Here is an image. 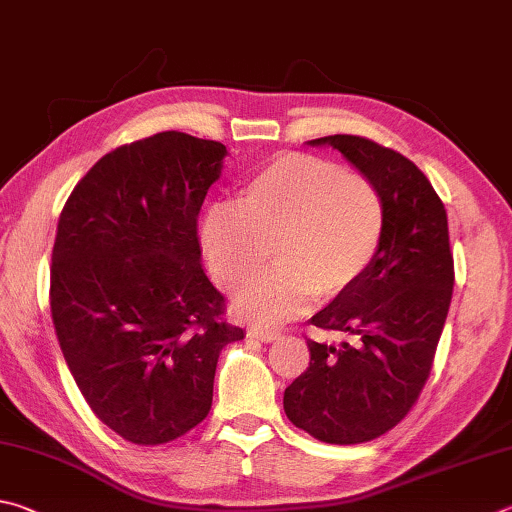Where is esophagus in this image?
Segmentation results:
<instances>
[{"label": "esophagus", "instance_id": "obj_1", "mask_svg": "<svg viewBox=\"0 0 512 512\" xmlns=\"http://www.w3.org/2000/svg\"><path fill=\"white\" fill-rule=\"evenodd\" d=\"M247 335L261 339V342H274V339L279 337V333H276L274 328H263V326H249Z\"/></svg>", "mask_w": 512, "mask_h": 512}]
</instances>
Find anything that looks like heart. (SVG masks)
Here are the masks:
<instances>
[{
	"instance_id": "1",
	"label": "heart",
	"mask_w": 512,
	"mask_h": 512,
	"mask_svg": "<svg viewBox=\"0 0 512 512\" xmlns=\"http://www.w3.org/2000/svg\"><path fill=\"white\" fill-rule=\"evenodd\" d=\"M387 206L378 184L337 161L285 152L265 164L238 195L236 209L204 215L202 247L213 279L227 292L247 285L267 263L274 270L247 290L240 308L283 319L315 294L339 297L378 256Z\"/></svg>"
}]
</instances>
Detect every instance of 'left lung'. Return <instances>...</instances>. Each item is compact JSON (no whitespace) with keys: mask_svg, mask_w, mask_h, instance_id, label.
<instances>
[{"mask_svg":"<svg viewBox=\"0 0 512 512\" xmlns=\"http://www.w3.org/2000/svg\"><path fill=\"white\" fill-rule=\"evenodd\" d=\"M330 143L384 197L382 245L360 281L310 319L348 342L308 339L310 364L283 393L294 425L317 441L355 445L396 427L432 371L454 288V258L441 197L414 161L355 134Z\"/></svg>","mask_w":512,"mask_h":512,"instance_id":"8db88e82","label":"left lung"}]
</instances>
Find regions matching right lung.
<instances>
[{"mask_svg": "<svg viewBox=\"0 0 512 512\" xmlns=\"http://www.w3.org/2000/svg\"><path fill=\"white\" fill-rule=\"evenodd\" d=\"M227 148L168 130L87 170L51 251V319L96 418L134 445L191 432L213 402L220 351L240 342L200 263L197 213Z\"/></svg>", "mask_w": 512, "mask_h": 512, "instance_id": "add662e5", "label": "right lung"}]
</instances>
